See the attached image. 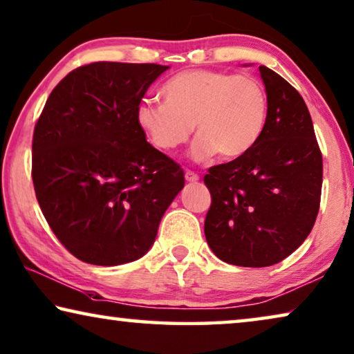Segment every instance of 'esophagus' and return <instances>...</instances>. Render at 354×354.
<instances>
[{
  "mask_svg": "<svg viewBox=\"0 0 354 354\" xmlns=\"http://www.w3.org/2000/svg\"><path fill=\"white\" fill-rule=\"evenodd\" d=\"M184 176H186V181L187 183H197L198 179H200V176L197 175V173L190 171V170H186V175H184Z\"/></svg>",
  "mask_w": 354,
  "mask_h": 354,
  "instance_id": "esophagus-1",
  "label": "esophagus"
}]
</instances>
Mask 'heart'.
Masks as SVG:
<instances>
[{
	"label": "heart",
	"mask_w": 354,
	"mask_h": 354,
	"mask_svg": "<svg viewBox=\"0 0 354 354\" xmlns=\"http://www.w3.org/2000/svg\"><path fill=\"white\" fill-rule=\"evenodd\" d=\"M164 102L145 99L136 121L157 149L173 151L197 131L190 148L194 160L221 154L236 159L255 147L265 131L268 97L252 75L192 69L171 77L162 86Z\"/></svg>",
	"instance_id": "1"
}]
</instances>
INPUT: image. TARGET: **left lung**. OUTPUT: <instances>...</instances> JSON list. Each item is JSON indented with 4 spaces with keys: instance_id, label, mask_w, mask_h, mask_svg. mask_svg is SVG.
Instances as JSON below:
<instances>
[{
    "instance_id": "1",
    "label": "left lung",
    "mask_w": 354,
    "mask_h": 354,
    "mask_svg": "<svg viewBox=\"0 0 354 354\" xmlns=\"http://www.w3.org/2000/svg\"><path fill=\"white\" fill-rule=\"evenodd\" d=\"M268 97L265 131L248 154L209 168L205 236L222 261L276 265L304 243L318 214L323 159L301 94L260 66Z\"/></svg>"
}]
</instances>
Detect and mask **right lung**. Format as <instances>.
Wrapping results in <instances>:
<instances>
[{
  "mask_svg": "<svg viewBox=\"0 0 354 354\" xmlns=\"http://www.w3.org/2000/svg\"><path fill=\"white\" fill-rule=\"evenodd\" d=\"M168 69L93 63L50 94L32 137V183L61 244L78 260L118 266L142 258L184 187L175 160L147 142L136 109Z\"/></svg>",
  "mask_w": 354,
  "mask_h": 354,
  "instance_id": "1",
  "label": "right lung"
}]
</instances>
